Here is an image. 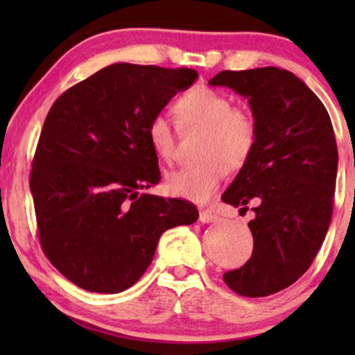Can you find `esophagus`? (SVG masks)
I'll list each match as a JSON object with an SVG mask.
<instances>
[{
    "instance_id": "34e87169",
    "label": "esophagus",
    "mask_w": 355,
    "mask_h": 355,
    "mask_svg": "<svg viewBox=\"0 0 355 355\" xmlns=\"http://www.w3.org/2000/svg\"><path fill=\"white\" fill-rule=\"evenodd\" d=\"M220 220V216L216 213H213L211 210H202L200 211V221L202 223H215Z\"/></svg>"
}]
</instances>
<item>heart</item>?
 I'll return each instance as SVG.
<instances>
[{"mask_svg":"<svg viewBox=\"0 0 355 355\" xmlns=\"http://www.w3.org/2000/svg\"><path fill=\"white\" fill-rule=\"evenodd\" d=\"M184 128L205 129L198 147L197 163L186 164L168 176V189L174 196L192 202H207L225 181L227 169H239L249 162L259 139L255 116L237 108L230 95L197 85L184 92L174 103ZM147 137L153 152L164 162L176 157V134L166 116L150 118Z\"/></svg>","mask_w":355,"mask_h":355,"instance_id":"heart-1","label":"heart"}]
</instances>
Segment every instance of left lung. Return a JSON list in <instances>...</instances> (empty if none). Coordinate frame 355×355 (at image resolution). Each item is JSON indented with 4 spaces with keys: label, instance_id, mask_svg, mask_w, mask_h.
I'll use <instances>...</instances> for the list:
<instances>
[{
    "label": "left lung",
    "instance_id": "left-lung-1",
    "mask_svg": "<svg viewBox=\"0 0 355 355\" xmlns=\"http://www.w3.org/2000/svg\"><path fill=\"white\" fill-rule=\"evenodd\" d=\"M249 98L259 139L223 202L252 208L254 252L225 283L239 295L265 297L295 283L322 247L331 223L338 147L322 101L279 67L221 71L208 82ZM242 208V210H244Z\"/></svg>",
    "mask_w": 355,
    "mask_h": 355
}]
</instances>
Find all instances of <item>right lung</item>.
I'll return each mask as SVG.
<instances>
[{
	"mask_svg": "<svg viewBox=\"0 0 355 355\" xmlns=\"http://www.w3.org/2000/svg\"><path fill=\"white\" fill-rule=\"evenodd\" d=\"M197 77L189 67L118 62L53 103L31 192L42 249L71 283L90 293L125 291L152 263L164 231L197 221L191 202L139 193L162 179L148 121Z\"/></svg>",
	"mask_w": 355,
	"mask_h": 355,
	"instance_id": "add662e5",
	"label": "right lung"
}]
</instances>
